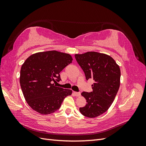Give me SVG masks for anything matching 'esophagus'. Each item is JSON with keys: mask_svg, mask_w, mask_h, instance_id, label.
<instances>
[{"mask_svg": "<svg viewBox=\"0 0 146 146\" xmlns=\"http://www.w3.org/2000/svg\"><path fill=\"white\" fill-rule=\"evenodd\" d=\"M74 95L76 97H80V92H74Z\"/></svg>", "mask_w": 146, "mask_h": 146, "instance_id": "obj_1", "label": "esophagus"}]
</instances>
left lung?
<instances>
[{
	"label": "left lung",
	"mask_w": 146,
	"mask_h": 146,
	"mask_svg": "<svg viewBox=\"0 0 146 146\" xmlns=\"http://www.w3.org/2000/svg\"><path fill=\"white\" fill-rule=\"evenodd\" d=\"M86 79H93L92 92L81 94L86 100L80 112L88 117H96L106 112L115 99L120 86L121 70L110 56L96 52L75 55Z\"/></svg>",
	"instance_id": "8db88e82"
}]
</instances>
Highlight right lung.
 <instances>
[{
    "label": "right lung",
    "mask_w": 146,
    "mask_h": 146,
    "mask_svg": "<svg viewBox=\"0 0 146 146\" xmlns=\"http://www.w3.org/2000/svg\"><path fill=\"white\" fill-rule=\"evenodd\" d=\"M73 59L70 55L56 50L38 52L30 55L21 66L20 85L30 107L41 114L58 110L72 90L55 86L61 80L60 73Z\"/></svg>",
    "instance_id": "1"
}]
</instances>
